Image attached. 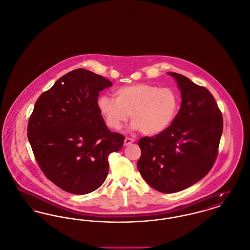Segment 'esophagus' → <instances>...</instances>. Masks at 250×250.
<instances>
[{
    "label": "esophagus",
    "mask_w": 250,
    "mask_h": 250,
    "mask_svg": "<svg viewBox=\"0 0 250 250\" xmlns=\"http://www.w3.org/2000/svg\"><path fill=\"white\" fill-rule=\"evenodd\" d=\"M134 142H135V139H133V138H125V142H124V146H127L133 144Z\"/></svg>",
    "instance_id": "obj_1"
}]
</instances>
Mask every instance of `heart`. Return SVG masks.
Masks as SVG:
<instances>
[{
    "instance_id": "1",
    "label": "heart",
    "mask_w": 250,
    "mask_h": 250,
    "mask_svg": "<svg viewBox=\"0 0 250 250\" xmlns=\"http://www.w3.org/2000/svg\"><path fill=\"white\" fill-rule=\"evenodd\" d=\"M97 105L110 129H122L130 115L133 129L146 135H157L175 121L179 98L173 88L137 83L117 88L114 99L101 95Z\"/></svg>"
}]
</instances>
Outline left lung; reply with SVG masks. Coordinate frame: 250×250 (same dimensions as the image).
<instances>
[{
  "label": "left lung",
  "mask_w": 250,
  "mask_h": 250,
  "mask_svg": "<svg viewBox=\"0 0 250 250\" xmlns=\"http://www.w3.org/2000/svg\"><path fill=\"white\" fill-rule=\"evenodd\" d=\"M172 75L181 92V106L173 124L138 145L142 155L137 166L144 179L157 191H182L210 171L218 155L223 117L212 94L176 73Z\"/></svg>",
  "instance_id": "8db88e82"
}]
</instances>
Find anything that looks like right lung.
Segmentation results:
<instances>
[{
	"instance_id": "add662e5",
	"label": "right lung",
	"mask_w": 250,
	"mask_h": 250,
	"mask_svg": "<svg viewBox=\"0 0 250 250\" xmlns=\"http://www.w3.org/2000/svg\"><path fill=\"white\" fill-rule=\"evenodd\" d=\"M112 83L76 69L60 77L35 104L27 126L34 156L45 176L63 191L87 194L108 173V156L125 137L110 132L98 109L99 92Z\"/></svg>"
}]
</instances>
